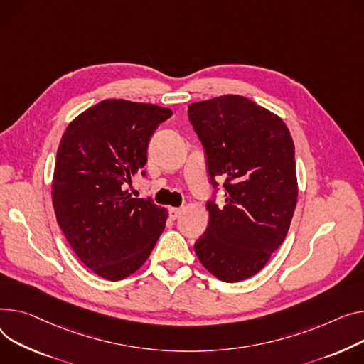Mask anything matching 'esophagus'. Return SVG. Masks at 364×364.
<instances>
[{"label":"esophagus","mask_w":364,"mask_h":364,"mask_svg":"<svg viewBox=\"0 0 364 364\" xmlns=\"http://www.w3.org/2000/svg\"><path fill=\"white\" fill-rule=\"evenodd\" d=\"M181 213H183L181 208H169V218H171V220H177Z\"/></svg>","instance_id":"obj_1"}]
</instances>
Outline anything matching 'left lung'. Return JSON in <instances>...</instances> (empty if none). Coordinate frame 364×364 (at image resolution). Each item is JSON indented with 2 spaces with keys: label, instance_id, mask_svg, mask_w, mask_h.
<instances>
[{
  "label": "left lung",
  "instance_id": "1",
  "mask_svg": "<svg viewBox=\"0 0 364 364\" xmlns=\"http://www.w3.org/2000/svg\"><path fill=\"white\" fill-rule=\"evenodd\" d=\"M213 187L225 203H206L209 225L195 252L224 282L256 275L287 237L299 198L294 141L282 118L249 98L223 95L188 105Z\"/></svg>",
  "mask_w": 364,
  "mask_h": 364
}]
</instances>
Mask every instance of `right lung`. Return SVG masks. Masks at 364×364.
<instances>
[{
  "label": "right lung",
  "mask_w": 364,
  "mask_h": 364,
  "mask_svg": "<svg viewBox=\"0 0 364 364\" xmlns=\"http://www.w3.org/2000/svg\"><path fill=\"white\" fill-rule=\"evenodd\" d=\"M171 115L155 104L104 100L60 140L51 190L57 223L82 263L104 279L134 274L165 228L166 209L132 198L126 187L146 165L149 137Z\"/></svg>",
  "instance_id": "right-lung-1"
}]
</instances>
